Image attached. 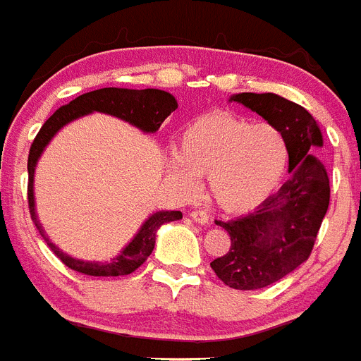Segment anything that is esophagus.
Masks as SVG:
<instances>
[{"label": "esophagus", "instance_id": "1", "mask_svg": "<svg viewBox=\"0 0 361 361\" xmlns=\"http://www.w3.org/2000/svg\"><path fill=\"white\" fill-rule=\"evenodd\" d=\"M190 216L195 222H199V224H208L209 222V215L206 212H202V209H195V212H191Z\"/></svg>", "mask_w": 361, "mask_h": 361}]
</instances>
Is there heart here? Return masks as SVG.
<instances>
[{
	"instance_id": "obj_1",
	"label": "heart",
	"mask_w": 361,
	"mask_h": 361,
	"mask_svg": "<svg viewBox=\"0 0 361 361\" xmlns=\"http://www.w3.org/2000/svg\"><path fill=\"white\" fill-rule=\"evenodd\" d=\"M289 145L275 124L255 123L231 111L195 117L180 135V148L168 157L173 183L186 195L208 177L212 199L228 213L260 208L282 183Z\"/></svg>"
}]
</instances>
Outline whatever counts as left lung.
Masks as SVG:
<instances>
[{
  "label": "left lung",
  "mask_w": 361,
  "mask_h": 361,
  "mask_svg": "<svg viewBox=\"0 0 361 361\" xmlns=\"http://www.w3.org/2000/svg\"><path fill=\"white\" fill-rule=\"evenodd\" d=\"M229 101L257 111L282 130L289 145L291 178L257 212L229 222H216L231 237V247L215 258L212 269L233 289H262L305 262L317 240L327 208L329 177L312 153L324 146L314 117L304 106L276 94L231 95Z\"/></svg>",
  "instance_id": "1"
}]
</instances>
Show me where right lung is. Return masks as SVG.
I'll use <instances>...</instances> for the list:
<instances>
[{
    "instance_id": "obj_1",
    "label": "right lung",
    "mask_w": 361,
    "mask_h": 361,
    "mask_svg": "<svg viewBox=\"0 0 361 361\" xmlns=\"http://www.w3.org/2000/svg\"><path fill=\"white\" fill-rule=\"evenodd\" d=\"M177 101L170 92L157 90V88H146V90H130V88H101V90L88 92L68 104L61 106L54 111V116L47 119V123L41 126L39 133L36 135L28 153V208H30V216L34 220L36 228L39 229L41 237L49 244L50 250L61 258V262L68 266L70 269L85 273L90 276H121L130 275L139 266H142L146 258L152 255L155 247V237L157 229L166 222L183 219L180 212H155L142 222L141 229L137 231L135 237L124 245L117 257H114L110 262H86L79 260L70 255L63 253L44 233L43 226L39 224L36 215V199H34V173L39 161L41 153L49 146L63 126H66L72 121L85 117L94 111L108 114V116L119 117L126 121L135 128L142 130L145 133H155L164 119L170 116L171 111L177 110Z\"/></svg>"
}]
</instances>
